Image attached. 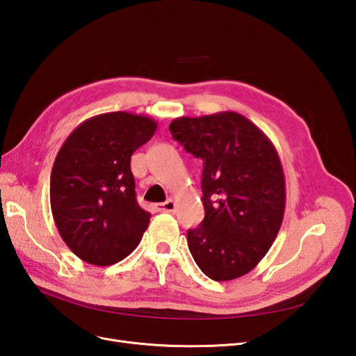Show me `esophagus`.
Instances as JSON below:
<instances>
[{"instance_id": "obj_1", "label": "esophagus", "mask_w": 356, "mask_h": 356, "mask_svg": "<svg viewBox=\"0 0 356 356\" xmlns=\"http://www.w3.org/2000/svg\"><path fill=\"white\" fill-rule=\"evenodd\" d=\"M156 209L160 212H174L175 211V202L174 200H166L163 203H157Z\"/></svg>"}]
</instances>
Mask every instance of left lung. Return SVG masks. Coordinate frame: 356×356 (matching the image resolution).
Instances as JSON below:
<instances>
[{"instance_id": "left-lung-1", "label": "left lung", "mask_w": 356, "mask_h": 356, "mask_svg": "<svg viewBox=\"0 0 356 356\" xmlns=\"http://www.w3.org/2000/svg\"><path fill=\"white\" fill-rule=\"evenodd\" d=\"M203 160L204 218L187 232L188 250L213 281L251 272L270 250L285 211V178L275 145L246 117L225 111L169 124Z\"/></svg>"}]
</instances>
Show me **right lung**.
Wrapping results in <instances>:
<instances>
[{
	"instance_id": "right-lung-1",
	"label": "right lung",
	"mask_w": 356,
	"mask_h": 356,
	"mask_svg": "<svg viewBox=\"0 0 356 356\" xmlns=\"http://www.w3.org/2000/svg\"><path fill=\"white\" fill-rule=\"evenodd\" d=\"M157 123L124 111L95 115L67 138L50 177L59 234L83 261L111 266L141 241L149 213L136 202L131 157Z\"/></svg>"
}]
</instances>
